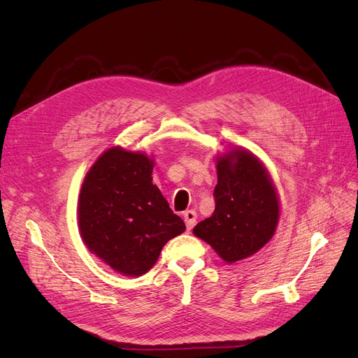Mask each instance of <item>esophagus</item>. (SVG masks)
<instances>
[{
  "instance_id": "34e87169",
  "label": "esophagus",
  "mask_w": 358,
  "mask_h": 358,
  "mask_svg": "<svg viewBox=\"0 0 358 358\" xmlns=\"http://www.w3.org/2000/svg\"><path fill=\"white\" fill-rule=\"evenodd\" d=\"M183 220H185V224H187V229L188 230H192V227L196 225V220H197V213L194 210H187L185 213H183Z\"/></svg>"
}]
</instances>
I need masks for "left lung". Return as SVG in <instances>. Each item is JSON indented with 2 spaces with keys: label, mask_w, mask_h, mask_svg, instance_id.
<instances>
[{
  "label": "left lung",
  "mask_w": 358,
  "mask_h": 358,
  "mask_svg": "<svg viewBox=\"0 0 358 358\" xmlns=\"http://www.w3.org/2000/svg\"><path fill=\"white\" fill-rule=\"evenodd\" d=\"M215 210L192 233L227 264H236L273 237L280 216L279 192L264 162L246 148L230 146L215 157Z\"/></svg>",
  "instance_id": "left-lung-1"
}]
</instances>
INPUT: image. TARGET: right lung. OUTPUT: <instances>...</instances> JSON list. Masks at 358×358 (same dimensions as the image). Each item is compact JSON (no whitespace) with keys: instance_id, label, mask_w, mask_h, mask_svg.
Here are the masks:
<instances>
[{"instance_id":"add662e5","label":"right lung","mask_w":358,"mask_h":358,"mask_svg":"<svg viewBox=\"0 0 358 358\" xmlns=\"http://www.w3.org/2000/svg\"><path fill=\"white\" fill-rule=\"evenodd\" d=\"M154 155L112 146L83 179L78 227L90 252L116 273L137 278L157 263L161 249L185 231L152 183Z\"/></svg>"}]
</instances>
